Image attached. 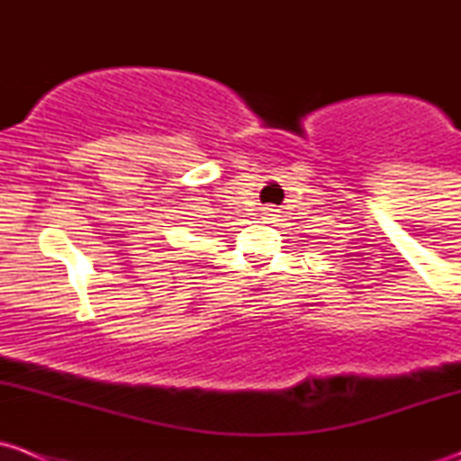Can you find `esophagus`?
I'll use <instances>...</instances> for the list:
<instances>
[{"label": "esophagus", "instance_id": "obj_1", "mask_svg": "<svg viewBox=\"0 0 461 461\" xmlns=\"http://www.w3.org/2000/svg\"><path fill=\"white\" fill-rule=\"evenodd\" d=\"M274 212H276L274 207H265V213H267V216H274Z\"/></svg>", "mask_w": 461, "mask_h": 461}]
</instances>
